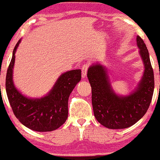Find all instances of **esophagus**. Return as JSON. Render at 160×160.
<instances>
[{
	"mask_svg": "<svg viewBox=\"0 0 160 160\" xmlns=\"http://www.w3.org/2000/svg\"><path fill=\"white\" fill-rule=\"evenodd\" d=\"M88 65H83L82 66V78H86V74H87L88 71Z\"/></svg>",
	"mask_w": 160,
	"mask_h": 160,
	"instance_id": "esophagus-1",
	"label": "esophagus"
}]
</instances>
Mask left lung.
<instances>
[{
	"label": "left lung",
	"instance_id": "obj_1",
	"mask_svg": "<svg viewBox=\"0 0 160 160\" xmlns=\"http://www.w3.org/2000/svg\"><path fill=\"white\" fill-rule=\"evenodd\" d=\"M136 43L144 70L140 81L128 95L115 92L105 66L94 62L88 69L95 117L106 128L120 129L133 126L144 117L151 102L154 76L149 52L144 40L138 35Z\"/></svg>",
	"mask_w": 160,
	"mask_h": 160
}]
</instances>
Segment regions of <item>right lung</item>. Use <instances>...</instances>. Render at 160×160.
Masks as SVG:
<instances>
[{"mask_svg":"<svg viewBox=\"0 0 160 160\" xmlns=\"http://www.w3.org/2000/svg\"><path fill=\"white\" fill-rule=\"evenodd\" d=\"M18 41L12 52L6 78V91L12 111L24 126L36 132L54 131L65 122L68 115V98L81 80V70L66 71L58 77L52 89L40 98L25 96L16 87L13 68Z\"/></svg>","mask_w":160,"mask_h":160,"instance_id":"1","label":"right lung"}]
</instances>
